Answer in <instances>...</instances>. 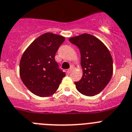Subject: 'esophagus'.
<instances>
[{
  "instance_id": "1",
  "label": "esophagus",
  "mask_w": 132,
  "mask_h": 132,
  "mask_svg": "<svg viewBox=\"0 0 132 132\" xmlns=\"http://www.w3.org/2000/svg\"><path fill=\"white\" fill-rule=\"evenodd\" d=\"M72 70H73V69H72V68H71L68 69V70H67V73H70L71 72H72Z\"/></svg>"
}]
</instances>
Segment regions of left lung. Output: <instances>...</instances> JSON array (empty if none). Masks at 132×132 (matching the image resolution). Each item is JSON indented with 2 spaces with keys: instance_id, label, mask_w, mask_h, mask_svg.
Masks as SVG:
<instances>
[{
  "instance_id": "left-lung-1",
  "label": "left lung",
  "mask_w": 132,
  "mask_h": 132,
  "mask_svg": "<svg viewBox=\"0 0 132 132\" xmlns=\"http://www.w3.org/2000/svg\"><path fill=\"white\" fill-rule=\"evenodd\" d=\"M79 48L83 76L75 82L77 90L85 96L92 97L101 92L112 78V56L104 43L97 37L84 34L69 39Z\"/></svg>"
}]
</instances>
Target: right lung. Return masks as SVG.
Wrapping results in <instances>:
<instances>
[{
  "instance_id": "right-lung-1",
  "label": "right lung",
  "mask_w": 132,
  "mask_h": 132,
  "mask_svg": "<svg viewBox=\"0 0 132 132\" xmlns=\"http://www.w3.org/2000/svg\"><path fill=\"white\" fill-rule=\"evenodd\" d=\"M64 40L63 36L45 33L34 40L22 54L20 78L35 95L46 97L53 95L66 76L54 59L58 48Z\"/></svg>"
}]
</instances>
